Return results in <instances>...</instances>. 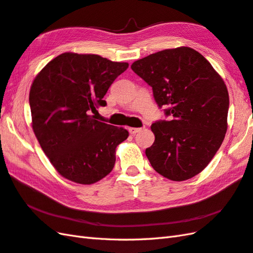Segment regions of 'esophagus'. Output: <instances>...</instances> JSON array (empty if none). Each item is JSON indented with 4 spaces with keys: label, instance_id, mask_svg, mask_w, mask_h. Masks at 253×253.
Returning <instances> with one entry per match:
<instances>
[{
    "label": "esophagus",
    "instance_id": "34e87169",
    "mask_svg": "<svg viewBox=\"0 0 253 253\" xmlns=\"http://www.w3.org/2000/svg\"><path fill=\"white\" fill-rule=\"evenodd\" d=\"M139 131H141V127H128V132H130L133 135L138 133Z\"/></svg>",
    "mask_w": 253,
    "mask_h": 253
}]
</instances>
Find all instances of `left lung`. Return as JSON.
<instances>
[{"instance_id":"left-lung-1","label":"left lung","mask_w":253,"mask_h":253,"mask_svg":"<svg viewBox=\"0 0 253 253\" xmlns=\"http://www.w3.org/2000/svg\"><path fill=\"white\" fill-rule=\"evenodd\" d=\"M131 69L152 87L169 121L151 126L155 143L146 156L157 173L183 181L211 161L227 130L229 92L222 77L190 47L165 49L135 61Z\"/></svg>"}]
</instances>
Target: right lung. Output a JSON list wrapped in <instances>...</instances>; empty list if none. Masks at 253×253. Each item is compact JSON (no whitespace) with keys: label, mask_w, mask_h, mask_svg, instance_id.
Masks as SVG:
<instances>
[{"label":"right lung","mask_w":253,"mask_h":253,"mask_svg":"<svg viewBox=\"0 0 253 253\" xmlns=\"http://www.w3.org/2000/svg\"><path fill=\"white\" fill-rule=\"evenodd\" d=\"M127 66L97 54L64 52L34 78L29 94L33 132L66 179L92 184L113 170L116 148L128 132L91 114L106 105L104 95Z\"/></svg>","instance_id":"add662e5"}]
</instances>
